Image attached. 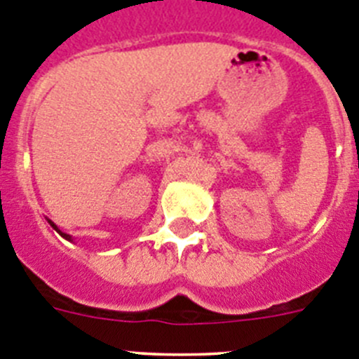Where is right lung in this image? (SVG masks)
<instances>
[{
    "mask_svg": "<svg viewBox=\"0 0 359 359\" xmlns=\"http://www.w3.org/2000/svg\"><path fill=\"white\" fill-rule=\"evenodd\" d=\"M48 222H50V225H51V227H53V229H55V231L59 232V234H60V236H62V238H66V240H69V241H71V236H69V234H66V232H62V231H60V229H59V227H57V225H55V224H53V222H51V219H48Z\"/></svg>",
    "mask_w": 359,
    "mask_h": 359,
    "instance_id": "add662e5",
    "label": "right lung"
}]
</instances>
